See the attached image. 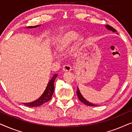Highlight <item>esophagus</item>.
Segmentation results:
<instances>
[{"label": "esophagus", "instance_id": "34e87169", "mask_svg": "<svg viewBox=\"0 0 132 132\" xmlns=\"http://www.w3.org/2000/svg\"><path fill=\"white\" fill-rule=\"evenodd\" d=\"M63 71H65V72H68V71H71L72 68H71V67L70 65H64V67H63V68H62Z\"/></svg>", "mask_w": 132, "mask_h": 132}]
</instances>
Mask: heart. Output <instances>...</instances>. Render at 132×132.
<instances>
[{
	"instance_id": "obj_1",
	"label": "heart",
	"mask_w": 132,
	"mask_h": 132,
	"mask_svg": "<svg viewBox=\"0 0 132 132\" xmlns=\"http://www.w3.org/2000/svg\"><path fill=\"white\" fill-rule=\"evenodd\" d=\"M82 35H78L75 30H70L64 32L59 38L56 49L59 52H64L68 50L70 45L76 40V44H80L83 41Z\"/></svg>"
}]
</instances>
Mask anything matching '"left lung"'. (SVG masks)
I'll return each mask as SVG.
<instances>
[{"label":"left lung","instance_id":"1","mask_svg":"<svg viewBox=\"0 0 132 132\" xmlns=\"http://www.w3.org/2000/svg\"><path fill=\"white\" fill-rule=\"evenodd\" d=\"M106 29H107L108 30H111V31H112L113 32H117V30H115L114 28H113L111 26H109V25H106ZM76 93H77V96H78V98L79 99V100H80L81 102L84 103V104H86V105H88V106H97V104L91 103H90V102H88V101L86 100V99L84 98V97H83L82 95L81 94V93H80V90H79L78 87H77Z\"/></svg>","mask_w":132,"mask_h":132}]
</instances>
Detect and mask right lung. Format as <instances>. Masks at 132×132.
<instances>
[{
    "label": "right lung",
    "mask_w": 132,
    "mask_h": 132,
    "mask_svg": "<svg viewBox=\"0 0 132 132\" xmlns=\"http://www.w3.org/2000/svg\"><path fill=\"white\" fill-rule=\"evenodd\" d=\"M39 26L40 25H37V26H28L27 27V28H35ZM57 76V74H55V75H53L52 78L48 82L47 86L44 92L38 99H37V100L34 101L32 102L26 103H24L23 104L27 106H29V107H37V106L42 105V104L45 103L51 100L52 95H53L54 93V82H55V80Z\"/></svg>",
    "instance_id": "add662e5"
}]
</instances>
